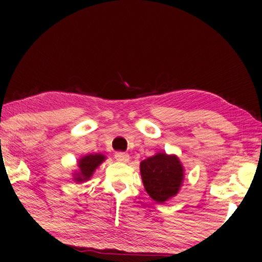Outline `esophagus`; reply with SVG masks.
Masks as SVG:
<instances>
[{
  "instance_id": "esophagus-1",
  "label": "esophagus",
  "mask_w": 262,
  "mask_h": 262,
  "mask_svg": "<svg viewBox=\"0 0 262 262\" xmlns=\"http://www.w3.org/2000/svg\"><path fill=\"white\" fill-rule=\"evenodd\" d=\"M114 156H116V160L119 161L121 163H127L128 161H130V155L126 152H121V151L116 152V155Z\"/></svg>"
}]
</instances>
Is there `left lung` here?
I'll use <instances>...</instances> for the list:
<instances>
[{
  "label": "left lung",
  "mask_w": 262,
  "mask_h": 262,
  "mask_svg": "<svg viewBox=\"0 0 262 262\" xmlns=\"http://www.w3.org/2000/svg\"><path fill=\"white\" fill-rule=\"evenodd\" d=\"M141 177L150 198L163 204L180 191L185 169L177 155L157 152L141 162Z\"/></svg>",
  "instance_id": "1"
}]
</instances>
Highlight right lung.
I'll list each match as a JSON object with an SVG mask.
<instances>
[{"instance_id":"obj_1","label":"right lung","mask_w":262,"mask_h":262,"mask_svg":"<svg viewBox=\"0 0 262 262\" xmlns=\"http://www.w3.org/2000/svg\"><path fill=\"white\" fill-rule=\"evenodd\" d=\"M105 160L106 156L102 155V154H89V155L82 156L77 161V169L74 170L73 180L76 184L91 180L92 175L94 174L96 168Z\"/></svg>"}]
</instances>
